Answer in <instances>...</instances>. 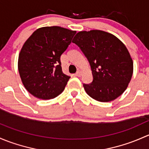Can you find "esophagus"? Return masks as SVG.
<instances>
[{"mask_svg":"<svg viewBox=\"0 0 149 149\" xmlns=\"http://www.w3.org/2000/svg\"><path fill=\"white\" fill-rule=\"evenodd\" d=\"M81 75H82V72H81L80 70H78V71L77 72V73H76V76L80 77Z\"/></svg>","mask_w":149,"mask_h":149,"instance_id":"1","label":"esophagus"}]
</instances>
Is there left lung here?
Masks as SVG:
<instances>
[{"mask_svg":"<svg viewBox=\"0 0 149 149\" xmlns=\"http://www.w3.org/2000/svg\"><path fill=\"white\" fill-rule=\"evenodd\" d=\"M72 42L90 64L93 80L83 84L88 95L100 102L116 99L131 81L133 64L126 47L114 35L100 30L79 31Z\"/></svg>","mask_w":149,"mask_h":149,"instance_id":"obj_1","label":"left lung"}]
</instances>
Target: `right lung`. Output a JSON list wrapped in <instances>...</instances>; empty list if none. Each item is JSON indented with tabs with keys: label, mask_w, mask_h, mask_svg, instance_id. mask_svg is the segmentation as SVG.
<instances>
[{
	"label": "right lung",
	"mask_w": 149,
	"mask_h": 149,
	"mask_svg": "<svg viewBox=\"0 0 149 149\" xmlns=\"http://www.w3.org/2000/svg\"><path fill=\"white\" fill-rule=\"evenodd\" d=\"M75 33L59 26L42 27L24 43L18 68L24 87L32 95L49 100L63 92L70 77L62 72L60 57Z\"/></svg>",
	"instance_id": "add662e5"
}]
</instances>
